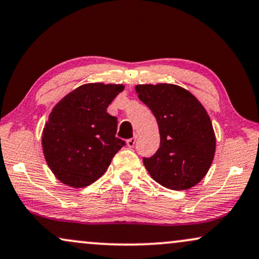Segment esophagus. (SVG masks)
I'll return each instance as SVG.
<instances>
[{"instance_id": "esophagus-1", "label": "esophagus", "mask_w": 259, "mask_h": 259, "mask_svg": "<svg viewBox=\"0 0 259 259\" xmlns=\"http://www.w3.org/2000/svg\"><path fill=\"white\" fill-rule=\"evenodd\" d=\"M126 145L129 148H134V146L136 145V136L135 137H132V139H129L126 141Z\"/></svg>"}]
</instances>
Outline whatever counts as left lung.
Here are the masks:
<instances>
[{"label": "left lung", "mask_w": 259, "mask_h": 259, "mask_svg": "<svg viewBox=\"0 0 259 259\" xmlns=\"http://www.w3.org/2000/svg\"><path fill=\"white\" fill-rule=\"evenodd\" d=\"M135 91L159 126L160 148L143 159L150 177L171 190L198 184L210 168L217 148L207 111L197 98L177 84H136Z\"/></svg>", "instance_id": "left-lung-1"}]
</instances>
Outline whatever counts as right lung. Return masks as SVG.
I'll return each instance as SVG.
<instances>
[{
    "mask_svg": "<svg viewBox=\"0 0 259 259\" xmlns=\"http://www.w3.org/2000/svg\"><path fill=\"white\" fill-rule=\"evenodd\" d=\"M123 90L120 83H84L54 106L42 129L41 147L48 166L62 184L91 185L124 146L116 137L117 118L107 113Z\"/></svg>",
    "mask_w": 259,
    "mask_h": 259,
    "instance_id": "add662e5",
    "label": "right lung"
}]
</instances>
